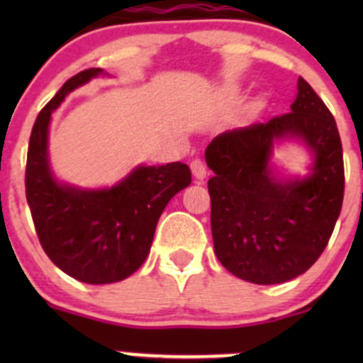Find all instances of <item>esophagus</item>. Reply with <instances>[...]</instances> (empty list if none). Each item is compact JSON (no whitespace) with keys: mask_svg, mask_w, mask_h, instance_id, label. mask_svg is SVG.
Listing matches in <instances>:
<instances>
[{"mask_svg":"<svg viewBox=\"0 0 363 363\" xmlns=\"http://www.w3.org/2000/svg\"><path fill=\"white\" fill-rule=\"evenodd\" d=\"M191 172H193V176L198 179V181H203V179L208 176V169L205 162H203L201 158H194V160L191 162Z\"/></svg>","mask_w":363,"mask_h":363,"instance_id":"34e87169","label":"esophagus"}]
</instances>
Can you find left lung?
I'll return each mask as SVG.
<instances>
[{
    "mask_svg": "<svg viewBox=\"0 0 363 363\" xmlns=\"http://www.w3.org/2000/svg\"><path fill=\"white\" fill-rule=\"evenodd\" d=\"M286 114L227 131L205 158L215 254L235 277L257 285L289 281L319 259L338 220L345 194L343 148L336 121L303 78ZM301 135L316 165L303 182L277 183L269 170L272 140Z\"/></svg>",
    "mask_w": 363,
    "mask_h": 363,
    "instance_id": "obj_1",
    "label": "left lung"
}]
</instances>
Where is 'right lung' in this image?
Listing matches in <instances>:
<instances>
[{"mask_svg":"<svg viewBox=\"0 0 363 363\" xmlns=\"http://www.w3.org/2000/svg\"><path fill=\"white\" fill-rule=\"evenodd\" d=\"M99 73L101 68L77 73L45 104L32 128L25 167V194L44 252L61 272L90 285L121 281L135 273L147 259L164 208L191 184V170L182 162L138 167L102 191H80L54 181L48 164L52 111Z\"/></svg>","mask_w":363,"mask_h":363,"instance_id":"add662e5","label":"right lung"}]
</instances>
